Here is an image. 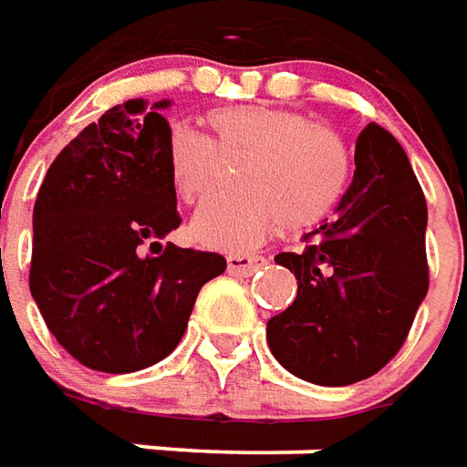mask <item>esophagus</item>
<instances>
[{"label":"esophagus","mask_w":467,"mask_h":467,"mask_svg":"<svg viewBox=\"0 0 467 467\" xmlns=\"http://www.w3.org/2000/svg\"><path fill=\"white\" fill-rule=\"evenodd\" d=\"M263 257L253 253H230L227 255V273L230 275H253L257 267H263Z\"/></svg>","instance_id":"obj_1"}]
</instances>
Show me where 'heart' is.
<instances>
[{"instance_id":"1","label":"heart","mask_w":467,"mask_h":467,"mask_svg":"<svg viewBox=\"0 0 467 467\" xmlns=\"http://www.w3.org/2000/svg\"><path fill=\"white\" fill-rule=\"evenodd\" d=\"M212 139L184 123L166 133V177L179 200L194 204L217 182L221 156L247 154L240 192L214 197L192 217L189 233L217 250L253 247L280 224L308 230L331 217L351 182L344 139L321 123L273 106H230L207 113Z\"/></svg>"}]
</instances>
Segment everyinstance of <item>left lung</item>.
Instances as JSON below:
<instances>
[{
  "label": "left lung",
  "mask_w": 467,
  "mask_h": 467,
  "mask_svg": "<svg viewBox=\"0 0 467 467\" xmlns=\"http://www.w3.org/2000/svg\"><path fill=\"white\" fill-rule=\"evenodd\" d=\"M354 164L336 217L303 237L301 253L275 255L298 296L267 321V347L290 374L324 387L377 374L402 348L430 285L427 202L404 149L369 123Z\"/></svg>",
  "instance_id": "8db88e82"
}]
</instances>
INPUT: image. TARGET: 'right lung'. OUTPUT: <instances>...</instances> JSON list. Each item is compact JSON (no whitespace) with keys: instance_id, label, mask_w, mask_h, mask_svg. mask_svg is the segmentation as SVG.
<instances>
[{"instance_id":"add662e5","label":"right lung","mask_w":467,"mask_h":467,"mask_svg":"<svg viewBox=\"0 0 467 467\" xmlns=\"http://www.w3.org/2000/svg\"><path fill=\"white\" fill-rule=\"evenodd\" d=\"M169 100L133 98L65 146L32 212L29 290L57 344L88 369L129 374L169 357L217 253L159 240L182 224L166 177Z\"/></svg>"}]
</instances>
